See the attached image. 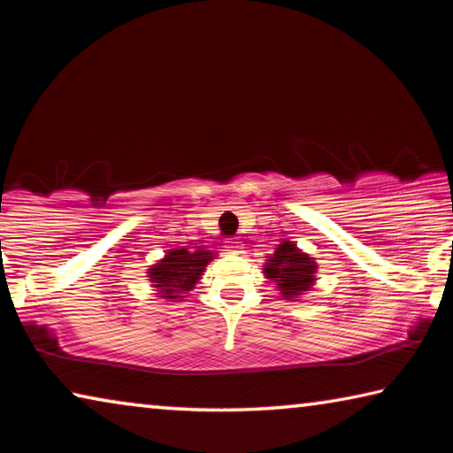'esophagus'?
<instances>
[{"label": "esophagus", "mask_w": 453, "mask_h": 453, "mask_svg": "<svg viewBox=\"0 0 453 453\" xmlns=\"http://www.w3.org/2000/svg\"><path fill=\"white\" fill-rule=\"evenodd\" d=\"M240 250H242V245L237 243V242H227V243H226V251H227V254H240Z\"/></svg>", "instance_id": "1"}]
</instances>
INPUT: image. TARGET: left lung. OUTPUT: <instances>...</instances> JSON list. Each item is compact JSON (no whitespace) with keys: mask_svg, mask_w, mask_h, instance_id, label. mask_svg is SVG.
<instances>
[{"mask_svg":"<svg viewBox=\"0 0 453 453\" xmlns=\"http://www.w3.org/2000/svg\"><path fill=\"white\" fill-rule=\"evenodd\" d=\"M264 270L267 278L278 283L283 297H294L310 289L316 264L300 250H296L294 243L283 242L280 248H275V254Z\"/></svg>","mask_w":453,"mask_h":453,"instance_id":"obj_1","label":"left lung"}]
</instances>
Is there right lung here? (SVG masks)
I'll return each mask as SVG.
<instances>
[{"mask_svg": "<svg viewBox=\"0 0 453 453\" xmlns=\"http://www.w3.org/2000/svg\"><path fill=\"white\" fill-rule=\"evenodd\" d=\"M211 257V251L205 250L188 251L186 248H180L167 251L162 262L150 270V278L156 283L153 288H157L164 297H181L180 294H186L196 286Z\"/></svg>", "mask_w": 453, "mask_h": 453, "instance_id": "obj_1", "label": "right lung"}]
</instances>
